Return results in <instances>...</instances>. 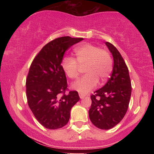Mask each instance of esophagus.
Wrapping results in <instances>:
<instances>
[{"label":"esophagus","instance_id":"obj_1","mask_svg":"<svg viewBox=\"0 0 154 154\" xmlns=\"http://www.w3.org/2000/svg\"><path fill=\"white\" fill-rule=\"evenodd\" d=\"M79 98H81V99H82V98H84L85 97V95L83 94V93H79Z\"/></svg>","mask_w":154,"mask_h":154}]
</instances>
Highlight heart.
<instances>
[{"label":"heart","instance_id":"obj_1","mask_svg":"<svg viewBox=\"0 0 154 154\" xmlns=\"http://www.w3.org/2000/svg\"><path fill=\"white\" fill-rule=\"evenodd\" d=\"M76 59L64 57L61 67L66 76L75 79L79 75V68L85 66V75L72 85V88L80 93H87L96 87L98 80L103 83L110 77L113 62L110 54L93 44L85 43L75 49Z\"/></svg>","mask_w":154,"mask_h":154}]
</instances>
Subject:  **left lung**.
Returning a JSON list of instances; mask_svg holds the SVG:
<instances>
[{"instance_id":"8db88e82","label":"left lung","mask_w":154,"mask_h":154,"mask_svg":"<svg viewBox=\"0 0 154 154\" xmlns=\"http://www.w3.org/2000/svg\"><path fill=\"white\" fill-rule=\"evenodd\" d=\"M114 59L112 74L103 88L91 95L89 110L91 122L101 130H109L123 119L128 111L132 86L128 68L120 53L112 44L106 42Z\"/></svg>"}]
</instances>
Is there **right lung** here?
Returning a JSON list of instances; mask_svg holds the SVG:
<instances>
[{
    "label": "right lung",
    "mask_w": 154,
    "mask_h": 154,
    "mask_svg": "<svg viewBox=\"0 0 154 154\" xmlns=\"http://www.w3.org/2000/svg\"><path fill=\"white\" fill-rule=\"evenodd\" d=\"M83 38L61 37L49 42L35 57L26 79V94L29 109L36 119L50 130L68 123L72 106L79 100L77 91L67 90L61 67L67 49Z\"/></svg>",
    "instance_id": "obj_1"
}]
</instances>
